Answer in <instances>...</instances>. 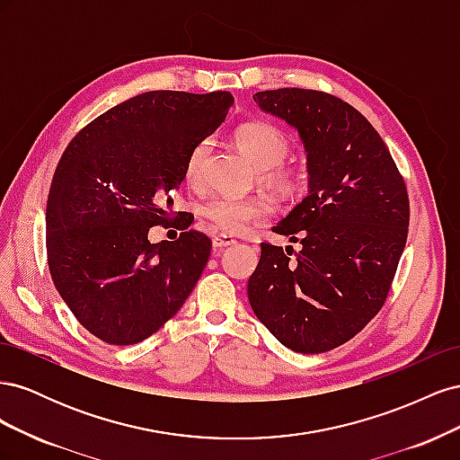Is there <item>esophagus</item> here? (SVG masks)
<instances>
[{
  "label": "esophagus",
  "mask_w": 460,
  "mask_h": 460,
  "mask_svg": "<svg viewBox=\"0 0 460 460\" xmlns=\"http://www.w3.org/2000/svg\"><path fill=\"white\" fill-rule=\"evenodd\" d=\"M234 242H235V240L232 238V235H228V234H218V235H215V238H213V247L225 249V247L232 245Z\"/></svg>",
  "instance_id": "esophagus-1"
}]
</instances>
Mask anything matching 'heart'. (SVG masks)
<instances>
[{
	"label": "heart",
	"instance_id": "b5f03b06",
	"mask_svg": "<svg viewBox=\"0 0 460 460\" xmlns=\"http://www.w3.org/2000/svg\"><path fill=\"white\" fill-rule=\"evenodd\" d=\"M235 146L240 147L243 157L261 171V182L269 190L288 196V193H294L299 188V174L291 166L280 163L288 155V137L272 124L261 120L242 124L235 130ZM207 149V142H201L191 149L184 166L186 182L193 184L199 180ZM267 213L269 207L261 199H243L232 196H218L208 199L201 208V215L205 218L215 222L220 230L230 234L243 232L252 222L264 218Z\"/></svg>",
	"mask_w": 460,
	"mask_h": 460
}]
</instances>
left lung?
Returning <instances> with one entry per match:
<instances>
[{
  "label": "left lung",
  "mask_w": 460,
  "mask_h": 460,
  "mask_svg": "<svg viewBox=\"0 0 460 460\" xmlns=\"http://www.w3.org/2000/svg\"><path fill=\"white\" fill-rule=\"evenodd\" d=\"M253 100L299 134L309 193L272 228L301 252L261 243L247 297L288 349L324 353L382 309L407 242V188L380 134L340 97L280 88Z\"/></svg>",
  "instance_id": "1"
}]
</instances>
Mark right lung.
Returning a JSON list of instances; mask_svg holds the SVG:
<instances>
[{
  "instance_id": "obj_1",
  "label": "right lung",
  "mask_w": 460,
  "mask_h": 460,
  "mask_svg": "<svg viewBox=\"0 0 460 460\" xmlns=\"http://www.w3.org/2000/svg\"><path fill=\"white\" fill-rule=\"evenodd\" d=\"M234 105L228 92H146L82 128L53 174L46 245L53 284L95 338L132 345L182 307L211 253L205 234L151 243L169 226L191 149Z\"/></svg>"
}]
</instances>
